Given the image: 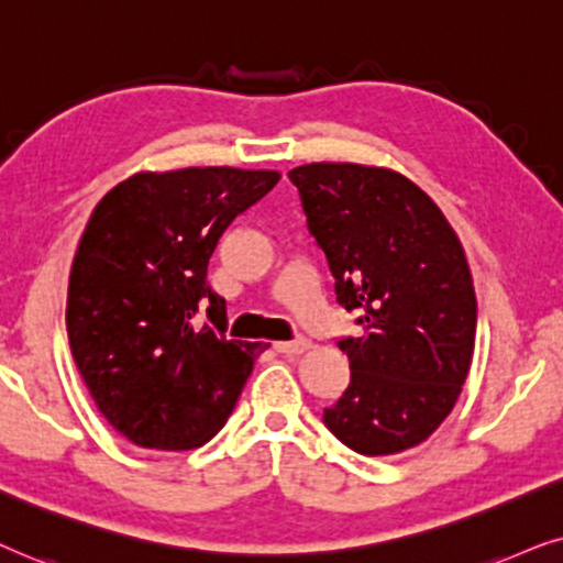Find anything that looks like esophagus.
Masks as SVG:
<instances>
[{
    "label": "esophagus",
    "mask_w": 563,
    "mask_h": 563,
    "mask_svg": "<svg viewBox=\"0 0 563 563\" xmlns=\"http://www.w3.org/2000/svg\"><path fill=\"white\" fill-rule=\"evenodd\" d=\"M306 350H311V340H306V336L290 342H275V352H283V355H301Z\"/></svg>",
    "instance_id": "34e87169"
}]
</instances>
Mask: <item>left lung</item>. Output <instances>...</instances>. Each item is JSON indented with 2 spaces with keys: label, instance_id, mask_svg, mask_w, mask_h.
<instances>
[{
  "label": "left lung",
  "instance_id": "1",
  "mask_svg": "<svg viewBox=\"0 0 563 563\" xmlns=\"http://www.w3.org/2000/svg\"><path fill=\"white\" fill-rule=\"evenodd\" d=\"M288 177L336 303L360 327L336 340L350 384L321 419L360 455L415 448L451 415L474 355L476 294L459 236L391 169L319 162Z\"/></svg>",
  "mask_w": 563,
  "mask_h": 563
}]
</instances>
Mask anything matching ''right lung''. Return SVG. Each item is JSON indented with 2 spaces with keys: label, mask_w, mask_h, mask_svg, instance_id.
<instances>
[{
  "label": "right lung",
  "mask_w": 563,
  "mask_h": 563,
  "mask_svg": "<svg viewBox=\"0 0 563 563\" xmlns=\"http://www.w3.org/2000/svg\"><path fill=\"white\" fill-rule=\"evenodd\" d=\"M277 179L231 167L141 172L92 211L66 329L97 409L131 443L198 448L234 411L262 344L227 340V301L208 288V262Z\"/></svg>",
  "instance_id": "obj_1"
}]
</instances>
